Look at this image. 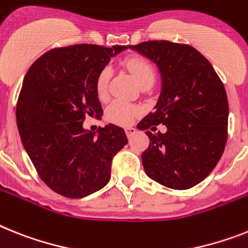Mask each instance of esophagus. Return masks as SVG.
Returning a JSON list of instances; mask_svg holds the SVG:
<instances>
[{
    "label": "esophagus",
    "instance_id": "34e87169",
    "mask_svg": "<svg viewBox=\"0 0 248 248\" xmlns=\"http://www.w3.org/2000/svg\"><path fill=\"white\" fill-rule=\"evenodd\" d=\"M137 132V130L135 127H126V135H127V137H132Z\"/></svg>",
    "mask_w": 248,
    "mask_h": 248
}]
</instances>
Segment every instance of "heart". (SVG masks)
Wrapping results in <instances>:
<instances>
[{
    "label": "heart",
    "mask_w": 248,
    "mask_h": 248,
    "mask_svg": "<svg viewBox=\"0 0 248 248\" xmlns=\"http://www.w3.org/2000/svg\"><path fill=\"white\" fill-rule=\"evenodd\" d=\"M126 69L130 72V74L134 77L136 83L141 88L145 87H151L155 82V70L153 65L142 59V58H130L124 62ZM112 70L109 66H105L99 72L97 80H95V91L101 99L107 98L108 87H109V80H111ZM140 109L134 106L128 105L126 102L114 101L107 109L108 121L114 122L118 124H128L132 122L135 116H137Z\"/></svg>",
    "instance_id": "heart-1"
}]
</instances>
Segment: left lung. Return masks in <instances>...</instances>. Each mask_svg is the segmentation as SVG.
<instances>
[{"instance_id": "8db88e82", "label": "left lung", "mask_w": 248, "mask_h": 248, "mask_svg": "<svg viewBox=\"0 0 248 248\" xmlns=\"http://www.w3.org/2000/svg\"><path fill=\"white\" fill-rule=\"evenodd\" d=\"M156 64L161 91L154 111L137 124L149 130L141 155L149 178L184 190L204 180L219 161L227 142L228 101L212 64L185 44L151 40L131 45ZM163 123L167 132H155Z\"/></svg>"}]
</instances>
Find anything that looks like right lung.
I'll return each instance as SVG.
<instances>
[{"label":"right lung","instance_id":"right-lung-1","mask_svg":"<svg viewBox=\"0 0 248 248\" xmlns=\"http://www.w3.org/2000/svg\"><path fill=\"white\" fill-rule=\"evenodd\" d=\"M127 46L92 44L57 47L30 66L16 107L24 149L41 180L66 198H84L111 179L113 156L128 142L113 124L85 130V116L102 117L95 80Z\"/></svg>","mask_w":248,"mask_h":248}]
</instances>
